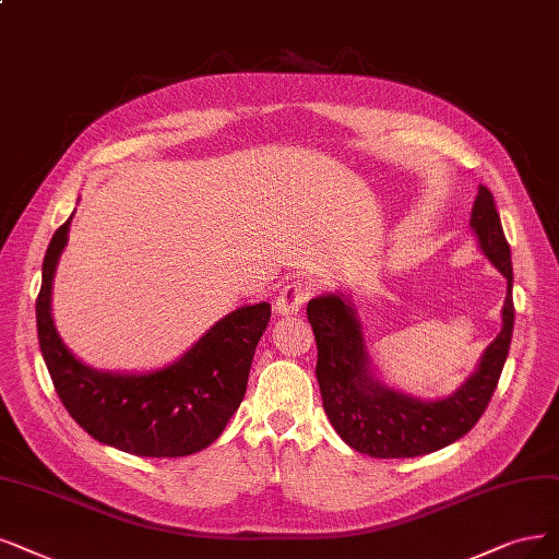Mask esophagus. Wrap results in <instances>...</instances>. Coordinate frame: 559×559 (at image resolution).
Segmentation results:
<instances>
[{
    "label": "esophagus",
    "instance_id": "obj_1",
    "mask_svg": "<svg viewBox=\"0 0 559 559\" xmlns=\"http://www.w3.org/2000/svg\"><path fill=\"white\" fill-rule=\"evenodd\" d=\"M313 285L306 281H297V283H287L281 295L276 297V313L278 316H297L301 311V306L306 304V299L311 297Z\"/></svg>",
    "mask_w": 559,
    "mask_h": 559
}]
</instances>
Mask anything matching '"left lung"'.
I'll use <instances>...</instances> for the list:
<instances>
[{
  "label": "left lung",
  "mask_w": 559,
  "mask_h": 559,
  "mask_svg": "<svg viewBox=\"0 0 559 559\" xmlns=\"http://www.w3.org/2000/svg\"><path fill=\"white\" fill-rule=\"evenodd\" d=\"M469 227L484 255L507 278L502 332L467 382L447 399L421 401L382 384L370 373L361 322L343 293L308 301L306 316L318 343L316 376L329 421L345 444L373 459H415L461 440L479 421L498 386L513 334L511 251L492 193L479 186Z\"/></svg>",
  "instance_id": "left-lung-1"
}]
</instances>
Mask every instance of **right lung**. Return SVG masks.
<instances>
[{"mask_svg":"<svg viewBox=\"0 0 559 559\" xmlns=\"http://www.w3.org/2000/svg\"><path fill=\"white\" fill-rule=\"evenodd\" d=\"M71 218L52 235L36 299L40 355L59 401L94 440L133 456L179 459L206 449L218 440L246 394L272 306L260 301L237 308L181 359L150 373L90 368L61 343L50 308L52 278L69 241Z\"/></svg>","mask_w":559,"mask_h":559,"instance_id":"right-lung-1","label":"right lung"}]
</instances>
